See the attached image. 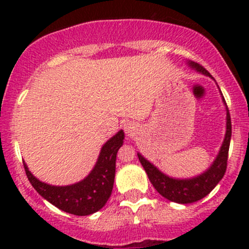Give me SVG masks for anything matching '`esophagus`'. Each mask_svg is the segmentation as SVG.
Listing matches in <instances>:
<instances>
[{"instance_id": "1", "label": "esophagus", "mask_w": 249, "mask_h": 249, "mask_svg": "<svg viewBox=\"0 0 249 249\" xmlns=\"http://www.w3.org/2000/svg\"><path fill=\"white\" fill-rule=\"evenodd\" d=\"M135 130H136V126H135V124H132V123H125L124 124V131L127 136H131V135L134 134Z\"/></svg>"}]
</instances>
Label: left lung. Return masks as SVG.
I'll return each mask as SVG.
<instances>
[{
	"label": "left lung",
	"mask_w": 249,
	"mask_h": 249,
	"mask_svg": "<svg viewBox=\"0 0 249 249\" xmlns=\"http://www.w3.org/2000/svg\"><path fill=\"white\" fill-rule=\"evenodd\" d=\"M187 64L192 69H194L195 71L200 72V73L205 74V76L211 77L210 72L206 69H203L201 65L193 61H188ZM220 94H222V91H220ZM222 99L225 105V109H227V131H225V137L214 161L201 175L195 176V177L192 178H183V179L170 177V176L165 175V173L160 171L152 162L148 161L143 155L137 153L141 164H142L143 169L147 172L150 183L157 189V192L161 196H164L165 199L177 203L196 202L201 200L202 197H205L206 195L210 194L214 189L215 185L219 183V180L222 179L223 176H224L225 171H227L228 153H229L230 140H231V119H230V113L229 109H228L224 96H222Z\"/></svg>",
	"instance_id": "8db88e82"
}]
</instances>
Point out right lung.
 I'll use <instances>...</instances> for the list:
<instances>
[{"label": "right lung", "instance_id": "obj_1", "mask_svg": "<svg viewBox=\"0 0 249 249\" xmlns=\"http://www.w3.org/2000/svg\"><path fill=\"white\" fill-rule=\"evenodd\" d=\"M124 142L120 130L101 148L94 169L80 182L71 185H50L37 179L24 164L25 172L32 187L55 207L74 215H89L101 210L112 194L115 176V159Z\"/></svg>", "mask_w": 249, "mask_h": 249}]
</instances>
